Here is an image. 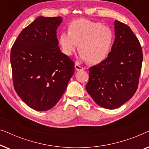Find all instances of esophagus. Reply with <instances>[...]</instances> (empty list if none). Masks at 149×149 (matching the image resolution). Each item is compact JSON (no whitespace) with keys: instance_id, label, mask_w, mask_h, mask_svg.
Here are the masks:
<instances>
[{"instance_id":"1","label":"esophagus","mask_w":149,"mask_h":149,"mask_svg":"<svg viewBox=\"0 0 149 149\" xmlns=\"http://www.w3.org/2000/svg\"><path fill=\"white\" fill-rule=\"evenodd\" d=\"M74 67H75V69H76V70H83V69H84L83 67H82L81 66H80V65H79L78 62L75 63Z\"/></svg>"}]
</instances>
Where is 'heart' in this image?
<instances>
[{
  "mask_svg": "<svg viewBox=\"0 0 149 149\" xmlns=\"http://www.w3.org/2000/svg\"><path fill=\"white\" fill-rule=\"evenodd\" d=\"M114 41L112 30L101 22L87 19L73 20L68 32H61L58 42L62 52L70 56L78 46L81 60L99 64L108 58Z\"/></svg>",
  "mask_w": 149,
  "mask_h": 149,
  "instance_id": "obj_1",
  "label": "heart"
}]
</instances>
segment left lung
<instances>
[{
	"instance_id": "obj_1",
	"label": "left lung",
	"mask_w": 149,
	"mask_h": 149,
	"mask_svg": "<svg viewBox=\"0 0 149 149\" xmlns=\"http://www.w3.org/2000/svg\"><path fill=\"white\" fill-rule=\"evenodd\" d=\"M115 39L108 58L89 68L86 90L97 104L119 108L137 90L143 60L142 48L129 26L115 21Z\"/></svg>"
}]
</instances>
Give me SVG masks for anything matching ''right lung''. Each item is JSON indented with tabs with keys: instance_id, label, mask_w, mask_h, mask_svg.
Masks as SVG:
<instances>
[{
	"instance_id": "right-lung-1",
	"label": "right lung",
	"mask_w": 149,
	"mask_h": 149,
	"mask_svg": "<svg viewBox=\"0 0 149 149\" xmlns=\"http://www.w3.org/2000/svg\"><path fill=\"white\" fill-rule=\"evenodd\" d=\"M62 22V17H38L22 30L11 51L16 93L38 111L56 104L74 74V62L58 47L56 30Z\"/></svg>"
}]
</instances>
